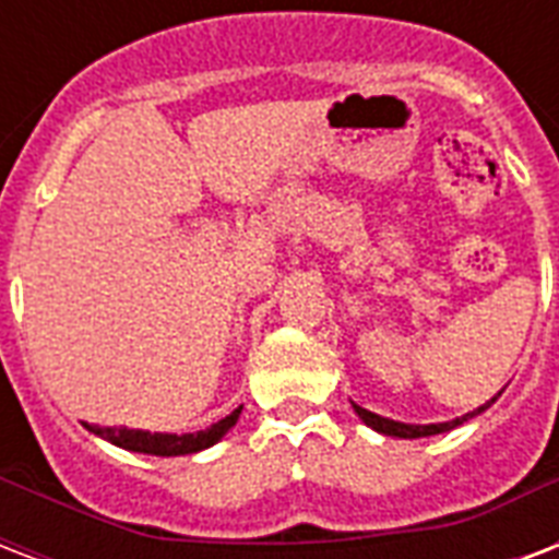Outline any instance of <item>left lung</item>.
Masks as SVG:
<instances>
[{"label": "left lung", "instance_id": "1", "mask_svg": "<svg viewBox=\"0 0 559 559\" xmlns=\"http://www.w3.org/2000/svg\"><path fill=\"white\" fill-rule=\"evenodd\" d=\"M504 393V390H501ZM498 393V395H501ZM496 395V399H498ZM496 399H489L487 404H480L478 411L466 413V416H460V419H451V421H437V425H407V421H395V419H386V416H378V413L366 411V407H360V404H352L355 407V413L360 416V419L372 428V431L383 433V437H399V440H419V437H433V433H445L451 431V428H457V425H463L466 419H472V416H478V413H484L489 407V404L496 402Z\"/></svg>", "mask_w": 559, "mask_h": 559}]
</instances>
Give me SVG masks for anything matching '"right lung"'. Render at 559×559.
<instances>
[{"label": "right lung", "mask_w": 559, "mask_h": 559, "mask_svg": "<svg viewBox=\"0 0 559 559\" xmlns=\"http://www.w3.org/2000/svg\"><path fill=\"white\" fill-rule=\"evenodd\" d=\"M242 404L237 411H231L225 419L213 421L211 428L195 433H152V431H138V428H102V425H87L84 428L102 440L114 442L119 449L138 451V454H155V457H181V454H195V451H204L216 445L223 440L225 433L231 431L237 419H240Z\"/></svg>", "instance_id": "1"}]
</instances>
